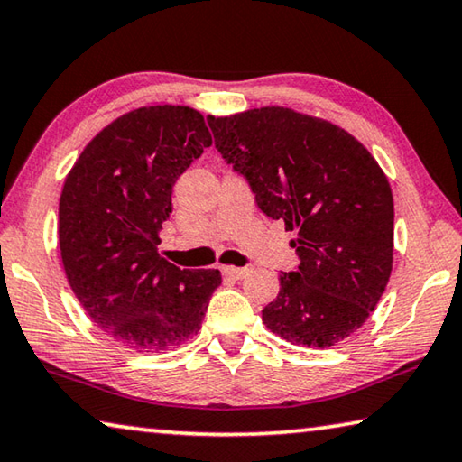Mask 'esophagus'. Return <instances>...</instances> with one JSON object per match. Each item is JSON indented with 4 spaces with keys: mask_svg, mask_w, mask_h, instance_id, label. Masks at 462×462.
Wrapping results in <instances>:
<instances>
[{
    "mask_svg": "<svg viewBox=\"0 0 462 462\" xmlns=\"http://www.w3.org/2000/svg\"><path fill=\"white\" fill-rule=\"evenodd\" d=\"M222 273L230 279H245L250 273V269L248 267H240V269L238 267H224Z\"/></svg>",
    "mask_w": 462,
    "mask_h": 462,
    "instance_id": "1",
    "label": "esophagus"
}]
</instances>
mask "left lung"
I'll return each instance as SVG.
<instances>
[{"label":"left lung","instance_id":"left-lung-1","mask_svg":"<svg viewBox=\"0 0 462 462\" xmlns=\"http://www.w3.org/2000/svg\"><path fill=\"white\" fill-rule=\"evenodd\" d=\"M214 144L256 206L297 232L295 271L263 310L271 332L328 348L361 328L393 264V195L371 152L326 120L287 107L208 116Z\"/></svg>","mask_w":462,"mask_h":462}]
</instances>
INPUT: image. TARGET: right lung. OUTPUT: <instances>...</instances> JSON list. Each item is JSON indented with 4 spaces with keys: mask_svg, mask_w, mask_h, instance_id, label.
I'll return each instance as SVG.
<instances>
[{
    "mask_svg": "<svg viewBox=\"0 0 462 462\" xmlns=\"http://www.w3.org/2000/svg\"><path fill=\"white\" fill-rule=\"evenodd\" d=\"M212 134L185 106L124 114L85 146L59 203V246L69 285L106 334L136 350H167L201 328L216 269L161 259L171 193Z\"/></svg>",
    "mask_w": 462,
    "mask_h": 462,
    "instance_id": "add662e5",
    "label": "right lung"
}]
</instances>
